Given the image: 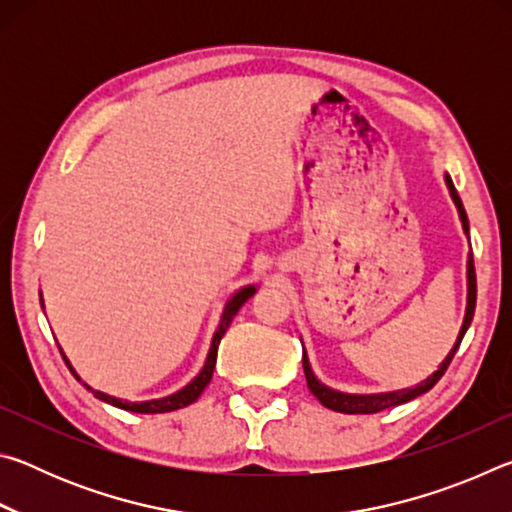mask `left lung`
Masks as SVG:
<instances>
[{
	"label": "left lung",
	"instance_id": "obj_1",
	"mask_svg": "<svg viewBox=\"0 0 512 512\" xmlns=\"http://www.w3.org/2000/svg\"><path fill=\"white\" fill-rule=\"evenodd\" d=\"M445 183H447L449 194H452L454 203H456V207H458V216H461V223H463L465 235L470 237V223H467L465 207H463V203H461V196H458V192H456L452 178H449L447 173H445ZM474 307H476V273H474V257H472V250H470V255H467V309H465L463 327H461V332H458V339H456V343H454V348L449 350L445 361L440 363L438 370L433 372L431 377L420 381V384L415 386V388H402V391L377 393V395H350V393L334 391V388H327L325 384H320L314 372H311L307 352H302V368H305V377H307L309 391L314 393V397H316V400H318L320 404L327 406V409H332V411H339V413H377V411L391 409V406H397V404H404V402H409V400H415V397H418V395L431 391V388L438 384V379L445 375V370L449 368V363H452L454 354H456V350H458V345H461V341H463L467 327H470V323H472Z\"/></svg>",
	"mask_w": 512,
	"mask_h": 512
}]
</instances>
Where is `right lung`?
I'll return each mask as SVG.
<instances>
[{
    "instance_id": "obj_1",
    "label": "right lung",
    "mask_w": 512,
    "mask_h": 512,
    "mask_svg": "<svg viewBox=\"0 0 512 512\" xmlns=\"http://www.w3.org/2000/svg\"><path fill=\"white\" fill-rule=\"evenodd\" d=\"M255 291H257L255 287H244V289H239V291L235 293V296H232V298L228 300V305H225V309H223L219 329H216V332H214L212 348H210V354H207L203 370L198 372V375H196L192 381H189V384H187L185 388H180L178 393H173V395H169V397H162V400L126 402V400H119V397H112V395H106V393H101V391H94V388H90L88 384H85V388H88V391H92V395L97 397V400L108 402V404H112V406H117V409L133 411V413H167V411H178V409H185V406H189V404H194V402L198 400V397H201V393L205 391V386L210 384L212 372H214V366H216V352H219V343H221V339H223V334L228 332L232 318L237 316V311L241 309V305H244V302H246L248 298H253ZM60 354H63V350H60ZM63 359H65V363H67V368L72 370V375L81 381V377L76 375V370L72 368V363L67 361L65 354H63Z\"/></svg>"
}]
</instances>
